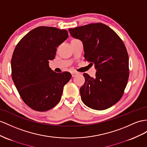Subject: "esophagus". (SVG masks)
<instances>
[{"label": "esophagus", "instance_id": "obj_1", "mask_svg": "<svg viewBox=\"0 0 147 147\" xmlns=\"http://www.w3.org/2000/svg\"><path fill=\"white\" fill-rule=\"evenodd\" d=\"M78 74H79V73L76 72V71H73V72H71V74H72V76H73V77L76 76V75H78Z\"/></svg>", "mask_w": 147, "mask_h": 147}]
</instances>
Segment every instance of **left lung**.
Listing matches in <instances>:
<instances>
[{"instance_id":"8db88e82","label":"left lung","mask_w":147,"mask_h":147,"mask_svg":"<svg viewBox=\"0 0 147 147\" xmlns=\"http://www.w3.org/2000/svg\"><path fill=\"white\" fill-rule=\"evenodd\" d=\"M73 37L84 47V59L94 64L93 78L84 73L85 82L80 88L81 99L88 107L104 110L121 99L129 80V55L118 35L106 25L91 24L69 28Z\"/></svg>"}]
</instances>
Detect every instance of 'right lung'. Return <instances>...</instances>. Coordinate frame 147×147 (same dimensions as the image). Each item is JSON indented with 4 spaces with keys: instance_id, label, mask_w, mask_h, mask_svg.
<instances>
[{
    "instance_id": "right-lung-1",
    "label": "right lung",
    "mask_w": 147,
    "mask_h": 147,
    "mask_svg": "<svg viewBox=\"0 0 147 147\" xmlns=\"http://www.w3.org/2000/svg\"><path fill=\"white\" fill-rule=\"evenodd\" d=\"M68 37L66 30L38 27L18 43L11 59L12 78L24 102L43 112L59 102L63 87L71 78L69 72L57 73L49 67L59 45Z\"/></svg>"
}]
</instances>
